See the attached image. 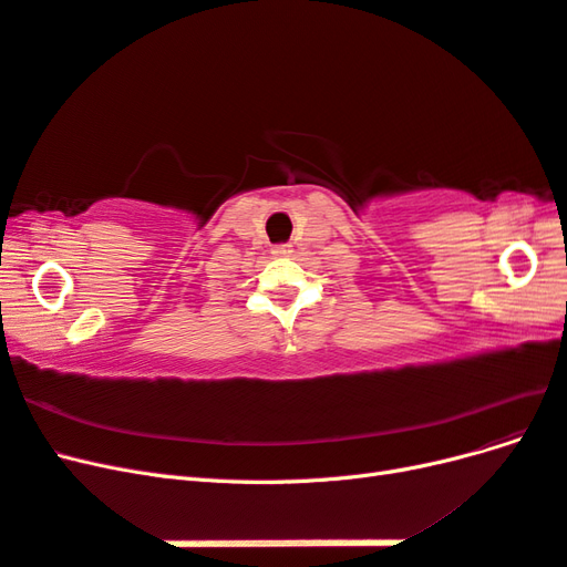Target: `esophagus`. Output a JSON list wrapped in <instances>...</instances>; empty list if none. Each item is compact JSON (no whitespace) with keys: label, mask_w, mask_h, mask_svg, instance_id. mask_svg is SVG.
Segmentation results:
<instances>
[{"label":"esophagus","mask_w":567,"mask_h":567,"mask_svg":"<svg viewBox=\"0 0 567 567\" xmlns=\"http://www.w3.org/2000/svg\"><path fill=\"white\" fill-rule=\"evenodd\" d=\"M274 255H277V257H288L290 252H293V248H290V246H274V250H271Z\"/></svg>","instance_id":"obj_1"}]
</instances>
